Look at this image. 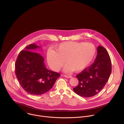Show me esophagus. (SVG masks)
Here are the masks:
<instances>
[{
    "instance_id": "obj_1",
    "label": "esophagus",
    "mask_w": 124,
    "mask_h": 124,
    "mask_svg": "<svg viewBox=\"0 0 124 124\" xmlns=\"http://www.w3.org/2000/svg\"><path fill=\"white\" fill-rule=\"evenodd\" d=\"M64 76L67 78H72V76H70V75H64Z\"/></svg>"
}]
</instances>
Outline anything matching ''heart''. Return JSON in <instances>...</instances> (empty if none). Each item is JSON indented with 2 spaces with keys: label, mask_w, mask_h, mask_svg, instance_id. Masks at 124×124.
I'll list each match as a JSON object with an SVG mask.
<instances>
[{
  "label": "heart",
  "mask_w": 124,
  "mask_h": 124,
  "mask_svg": "<svg viewBox=\"0 0 124 124\" xmlns=\"http://www.w3.org/2000/svg\"><path fill=\"white\" fill-rule=\"evenodd\" d=\"M55 50L49 49L47 51V60L53 70L58 71L64 65L65 72L74 70L79 72L85 69L93 61L96 53L95 45L90 43L65 42L57 45Z\"/></svg>",
  "instance_id": "b5f03b06"
}]
</instances>
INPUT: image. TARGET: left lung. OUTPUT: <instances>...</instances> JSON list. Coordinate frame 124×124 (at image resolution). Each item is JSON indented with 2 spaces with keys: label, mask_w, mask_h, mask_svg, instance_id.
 Returning a JSON list of instances; mask_svg holds the SVG:
<instances>
[{
  "label": "left lung",
  "mask_w": 124,
  "mask_h": 124,
  "mask_svg": "<svg viewBox=\"0 0 124 124\" xmlns=\"http://www.w3.org/2000/svg\"><path fill=\"white\" fill-rule=\"evenodd\" d=\"M111 73V62L108 53L104 47L98 46L95 62L76 76L79 82L73 90L81 97H93L102 89Z\"/></svg>",
  "instance_id": "obj_1"
}]
</instances>
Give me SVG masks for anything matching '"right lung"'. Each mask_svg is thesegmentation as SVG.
Instances as JSON below:
<instances>
[{
	"instance_id": "obj_1",
	"label": "right lung",
	"mask_w": 124,
	"mask_h": 124,
	"mask_svg": "<svg viewBox=\"0 0 124 124\" xmlns=\"http://www.w3.org/2000/svg\"><path fill=\"white\" fill-rule=\"evenodd\" d=\"M40 48L35 44L27 46L20 52L15 64V74L21 86L27 93L35 95L48 91L60 77L59 74L47 70L44 58L35 52L34 50Z\"/></svg>"
}]
</instances>
